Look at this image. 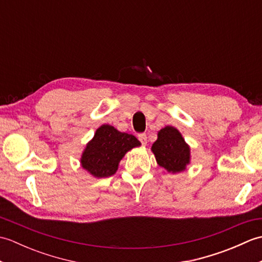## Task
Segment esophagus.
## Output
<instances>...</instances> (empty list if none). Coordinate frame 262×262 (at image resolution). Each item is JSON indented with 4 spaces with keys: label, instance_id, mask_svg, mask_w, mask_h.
Segmentation results:
<instances>
[{
    "label": "esophagus",
    "instance_id": "1",
    "mask_svg": "<svg viewBox=\"0 0 262 262\" xmlns=\"http://www.w3.org/2000/svg\"><path fill=\"white\" fill-rule=\"evenodd\" d=\"M138 140H140V142L142 143V145H146V143H147V136H146V134H140V135H138Z\"/></svg>",
    "mask_w": 262,
    "mask_h": 262
}]
</instances>
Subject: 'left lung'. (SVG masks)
<instances>
[{
    "mask_svg": "<svg viewBox=\"0 0 262 262\" xmlns=\"http://www.w3.org/2000/svg\"><path fill=\"white\" fill-rule=\"evenodd\" d=\"M157 162L170 173L186 170L190 163V147L177 128L165 126L158 133V140L152 145Z\"/></svg>",
    "mask_w": 262,
    "mask_h": 262,
    "instance_id": "1",
    "label": "left lung"
}]
</instances>
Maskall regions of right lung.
<instances>
[{"label":"right lung","mask_w":262,"mask_h":262,"mask_svg":"<svg viewBox=\"0 0 262 262\" xmlns=\"http://www.w3.org/2000/svg\"><path fill=\"white\" fill-rule=\"evenodd\" d=\"M141 145L137 138L117 130L114 126H100L82 153L81 164L96 178H105L116 173L120 160L132 148Z\"/></svg>","instance_id":"right-lung-1"}]
</instances>
